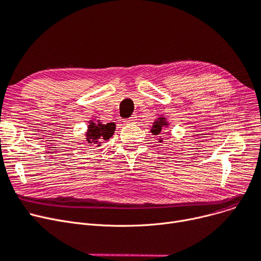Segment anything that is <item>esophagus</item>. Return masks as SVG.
I'll return each instance as SVG.
<instances>
[{"label":"esophagus","mask_w":261,"mask_h":261,"mask_svg":"<svg viewBox=\"0 0 261 261\" xmlns=\"http://www.w3.org/2000/svg\"><path fill=\"white\" fill-rule=\"evenodd\" d=\"M135 120H137V115H132L130 118L126 119L124 121H126V122H134Z\"/></svg>","instance_id":"esophagus-1"}]
</instances>
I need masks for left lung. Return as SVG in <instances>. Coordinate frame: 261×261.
Here are the masks:
<instances>
[{"mask_svg":"<svg viewBox=\"0 0 261 261\" xmlns=\"http://www.w3.org/2000/svg\"><path fill=\"white\" fill-rule=\"evenodd\" d=\"M165 124H166V122L164 121V119H163V118H161L160 120H156V121H154L153 126H152V129H151L152 134H155V135L160 134V132H161V130H162V127H163V126H165Z\"/></svg>","mask_w":261,"mask_h":261,"instance_id":"8db88e82","label":"left lung"}]
</instances>
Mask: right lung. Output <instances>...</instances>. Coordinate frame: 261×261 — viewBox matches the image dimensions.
I'll use <instances>...</instances> for the list:
<instances>
[{
	"label": "right lung",
	"instance_id": "add662e5",
	"mask_svg": "<svg viewBox=\"0 0 261 261\" xmlns=\"http://www.w3.org/2000/svg\"><path fill=\"white\" fill-rule=\"evenodd\" d=\"M114 122H109L107 124H102L100 122H90L86 134V141L87 144H89L88 146H93L95 144H98V146H100L101 140H109L113 133H114Z\"/></svg>",
	"mask_w": 261,
	"mask_h": 261
}]
</instances>
